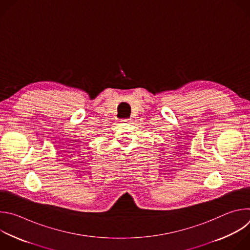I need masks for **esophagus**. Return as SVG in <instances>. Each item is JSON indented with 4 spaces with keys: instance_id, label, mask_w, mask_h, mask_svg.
Here are the masks:
<instances>
[{
    "instance_id": "1",
    "label": "esophagus",
    "mask_w": 250,
    "mask_h": 250,
    "mask_svg": "<svg viewBox=\"0 0 250 250\" xmlns=\"http://www.w3.org/2000/svg\"><path fill=\"white\" fill-rule=\"evenodd\" d=\"M122 124H130L131 120L130 119H125V120H121Z\"/></svg>"
}]
</instances>
